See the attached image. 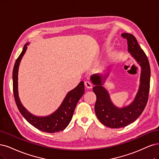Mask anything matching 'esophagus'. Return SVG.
Returning a JSON list of instances; mask_svg holds the SVG:
<instances>
[{
    "mask_svg": "<svg viewBox=\"0 0 159 159\" xmlns=\"http://www.w3.org/2000/svg\"><path fill=\"white\" fill-rule=\"evenodd\" d=\"M84 85L86 87L87 89H92V87H93V84H92L89 81H86L84 83Z\"/></svg>",
    "mask_w": 159,
    "mask_h": 159,
    "instance_id": "esophagus-1",
    "label": "esophagus"
}]
</instances>
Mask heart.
Listing matches in <instances>:
<instances>
[{
    "label": "heart",
    "mask_w": 159,
    "mask_h": 159,
    "mask_svg": "<svg viewBox=\"0 0 159 159\" xmlns=\"http://www.w3.org/2000/svg\"><path fill=\"white\" fill-rule=\"evenodd\" d=\"M114 53H111V55H110V57L111 58V57H114Z\"/></svg>",
    "instance_id": "heart-1"
}]
</instances>
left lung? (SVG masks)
<instances>
[{
  "mask_svg": "<svg viewBox=\"0 0 159 159\" xmlns=\"http://www.w3.org/2000/svg\"><path fill=\"white\" fill-rule=\"evenodd\" d=\"M121 36L127 40L128 52L141 66L140 83L134 100L129 105L117 107L112 102L108 91L103 86L109 73L104 75L94 74L90 76L92 83L94 85L93 90L96 96V115L102 124L111 128L125 127L140 116L147 105L150 89L151 69L147 55L132 34L124 33Z\"/></svg>",
  "mask_w": 159,
  "mask_h": 159,
  "instance_id": "8db88e82",
  "label": "left lung"
}]
</instances>
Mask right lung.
Here are the masks:
<instances>
[{"instance_id": "obj_1", "label": "right lung", "mask_w": 159, "mask_h": 159, "mask_svg": "<svg viewBox=\"0 0 159 159\" xmlns=\"http://www.w3.org/2000/svg\"><path fill=\"white\" fill-rule=\"evenodd\" d=\"M29 44V43H26L24 46L22 53L15 62L13 69V90L17 107L24 118L39 130L50 134L63 131L68 126L72 120L76 106L84 93V82L81 81L74 89L71 90L66 94L62 103L52 114L46 116H37L30 113L20 101L18 95V69L20 61L26 52L27 45Z\"/></svg>"}]
</instances>
